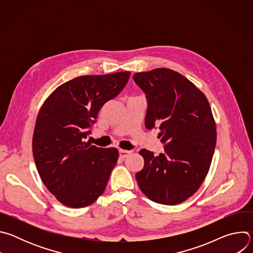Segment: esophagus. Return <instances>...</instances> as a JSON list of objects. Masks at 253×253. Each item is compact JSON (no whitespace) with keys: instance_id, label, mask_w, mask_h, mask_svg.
Listing matches in <instances>:
<instances>
[{"instance_id":"34e87169","label":"esophagus","mask_w":253,"mask_h":253,"mask_svg":"<svg viewBox=\"0 0 253 253\" xmlns=\"http://www.w3.org/2000/svg\"><path fill=\"white\" fill-rule=\"evenodd\" d=\"M131 153H132V151H129V150H124V149H120L119 150V155H120L121 158H126Z\"/></svg>"}]
</instances>
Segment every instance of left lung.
<instances>
[{
  "instance_id": "obj_1",
  "label": "left lung",
  "mask_w": 253,
  "mask_h": 253,
  "mask_svg": "<svg viewBox=\"0 0 253 253\" xmlns=\"http://www.w3.org/2000/svg\"><path fill=\"white\" fill-rule=\"evenodd\" d=\"M146 94L145 127L160 123L164 152L139 151L144 167L136 173L141 191L154 202L182 203L205 179L216 145V124L206 96L171 69L157 68L133 76Z\"/></svg>"
}]
</instances>
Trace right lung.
<instances>
[{
  "label": "right lung",
  "mask_w": 253,
  "mask_h": 253,
  "mask_svg": "<svg viewBox=\"0 0 253 253\" xmlns=\"http://www.w3.org/2000/svg\"><path fill=\"white\" fill-rule=\"evenodd\" d=\"M130 75L126 71L80 76L60 85L43 103L33 156L43 183L62 204L82 208L103 194L119 152L85 139L103 105L121 92Z\"/></svg>",
  "instance_id": "obj_1"
}]
</instances>
